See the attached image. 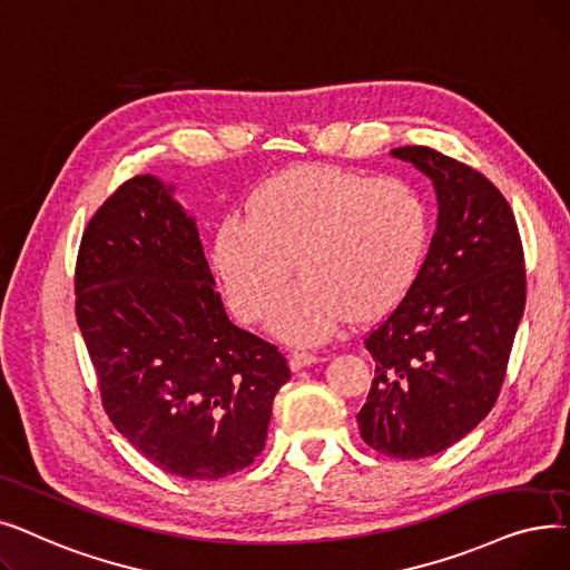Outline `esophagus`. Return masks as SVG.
<instances>
[{"label": "esophagus", "instance_id": "1", "mask_svg": "<svg viewBox=\"0 0 570 570\" xmlns=\"http://www.w3.org/2000/svg\"><path fill=\"white\" fill-rule=\"evenodd\" d=\"M320 360H322V357H320V355H315V352L296 350V352H292L289 366H292V371H299V368H306V366H311V364H317Z\"/></svg>", "mask_w": 570, "mask_h": 570}]
</instances>
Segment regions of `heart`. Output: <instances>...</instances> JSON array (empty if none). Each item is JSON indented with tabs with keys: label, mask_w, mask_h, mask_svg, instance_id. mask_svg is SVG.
I'll use <instances>...</instances> for the list:
<instances>
[{
	"label": "heart",
	"mask_w": 570,
	"mask_h": 570,
	"mask_svg": "<svg viewBox=\"0 0 570 570\" xmlns=\"http://www.w3.org/2000/svg\"><path fill=\"white\" fill-rule=\"evenodd\" d=\"M429 236L417 187L334 167H294L266 180L248 206L215 234L213 266L240 320L271 313L268 330L292 343L330 338L350 315L392 311L411 289Z\"/></svg>",
	"instance_id": "b5f03b06"
}]
</instances>
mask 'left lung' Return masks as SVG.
Returning a JSON list of instances; mask_svg holds the SVG:
<instances>
[{
	"mask_svg": "<svg viewBox=\"0 0 570 570\" xmlns=\"http://www.w3.org/2000/svg\"><path fill=\"white\" fill-rule=\"evenodd\" d=\"M392 155L431 178L439 225L411 289L364 338L375 377L357 424L381 454L420 459L494 409L527 302L524 250L512 208L480 171L426 146Z\"/></svg>",
	"mask_w": 570,
	"mask_h": 570,
	"instance_id": "8db88e82",
	"label": "left lung"
}]
</instances>
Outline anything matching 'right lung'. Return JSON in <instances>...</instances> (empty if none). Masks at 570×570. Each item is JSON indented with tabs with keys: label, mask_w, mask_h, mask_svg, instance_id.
Here are the masks:
<instances>
[{
	"label": "right lung",
	"mask_w": 570,
	"mask_h": 570,
	"mask_svg": "<svg viewBox=\"0 0 570 570\" xmlns=\"http://www.w3.org/2000/svg\"><path fill=\"white\" fill-rule=\"evenodd\" d=\"M73 285L101 405L122 436L187 480L250 466L289 366L229 322L174 185L122 183L80 238Z\"/></svg>",
	"instance_id": "right-lung-1"
}]
</instances>
